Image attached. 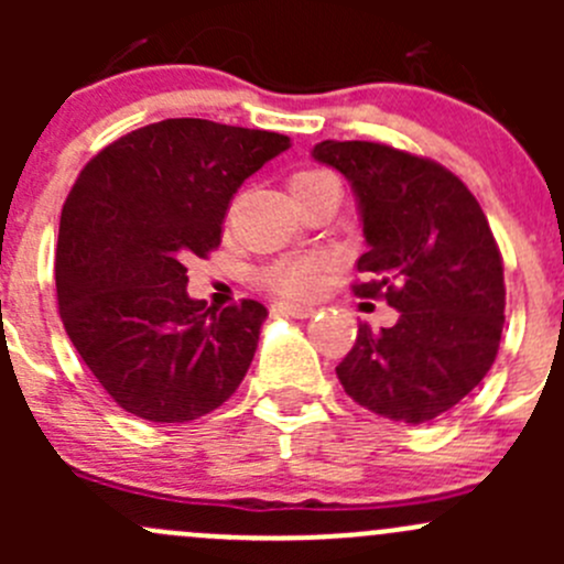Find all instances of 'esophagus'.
I'll return each instance as SVG.
<instances>
[{
	"instance_id": "obj_1",
	"label": "esophagus",
	"mask_w": 564,
	"mask_h": 564,
	"mask_svg": "<svg viewBox=\"0 0 564 564\" xmlns=\"http://www.w3.org/2000/svg\"><path fill=\"white\" fill-rule=\"evenodd\" d=\"M275 311L278 314L292 316V318H308L316 314V308H311V305H300V303H278Z\"/></svg>"
}]
</instances>
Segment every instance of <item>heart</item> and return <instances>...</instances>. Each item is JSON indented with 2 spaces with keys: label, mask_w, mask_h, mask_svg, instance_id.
Returning a JSON list of instances; mask_svg holds the SVG:
<instances>
[{
  "label": "heart",
  "mask_w": 564,
  "mask_h": 564,
  "mask_svg": "<svg viewBox=\"0 0 564 564\" xmlns=\"http://www.w3.org/2000/svg\"><path fill=\"white\" fill-rule=\"evenodd\" d=\"M333 174L322 172V169H305V172H297L289 180V187L292 191H300L305 185H314V182L329 180ZM318 267H322V259L316 256H297V259L278 261L275 267L267 270V283L270 289H275L278 294H286V297H297V294H308L311 289L316 286Z\"/></svg>",
  "instance_id": "1"
}]
</instances>
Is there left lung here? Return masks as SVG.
Listing matches in <instances>:
<instances>
[{
    "label": "left lung",
    "mask_w": 564,
    "mask_h": 564,
    "mask_svg": "<svg viewBox=\"0 0 564 564\" xmlns=\"http://www.w3.org/2000/svg\"><path fill=\"white\" fill-rule=\"evenodd\" d=\"M314 161L349 180L366 253L362 297L384 294L398 322L357 340L335 373L346 395L395 423H431L464 401L497 357L502 256L480 204L445 166L373 141H322Z\"/></svg>",
    "instance_id": "1"
}]
</instances>
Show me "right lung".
<instances>
[{
	"label": "right lung",
	"mask_w": 564,
	"mask_h": 564,
	"mask_svg": "<svg viewBox=\"0 0 564 564\" xmlns=\"http://www.w3.org/2000/svg\"><path fill=\"white\" fill-rule=\"evenodd\" d=\"M289 147L270 130L163 119L78 174L62 207L56 300L76 351L124 412L187 423L246 379L267 308L204 311L185 261L220 246L237 187Z\"/></svg>",
	"instance_id": "right-lung-1"
}]
</instances>
